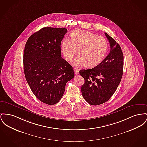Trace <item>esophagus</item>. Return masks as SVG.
I'll return each mask as SVG.
<instances>
[{
    "instance_id": "1",
    "label": "esophagus",
    "mask_w": 147,
    "mask_h": 147,
    "mask_svg": "<svg viewBox=\"0 0 147 147\" xmlns=\"http://www.w3.org/2000/svg\"><path fill=\"white\" fill-rule=\"evenodd\" d=\"M74 73H75L76 75H77L79 74V69L76 68H74Z\"/></svg>"
}]
</instances>
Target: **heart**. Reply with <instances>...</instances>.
<instances>
[{"label":"heart","mask_w":147,"mask_h":147,"mask_svg":"<svg viewBox=\"0 0 147 147\" xmlns=\"http://www.w3.org/2000/svg\"><path fill=\"white\" fill-rule=\"evenodd\" d=\"M108 48L106 39L102 36L85 30H75L70 35V40L65 38L61 43V51L65 59L73 61V65L93 67L103 60Z\"/></svg>","instance_id":"obj_1"}]
</instances>
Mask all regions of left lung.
<instances>
[{"instance_id":"obj_1","label":"left lung","mask_w":147,"mask_h":147,"mask_svg":"<svg viewBox=\"0 0 147 147\" xmlns=\"http://www.w3.org/2000/svg\"><path fill=\"white\" fill-rule=\"evenodd\" d=\"M105 35L111 47L108 55L94 68L79 71L85 80L81 88L82 95L93 105L108 101L115 92L123 76L124 59L121 47L107 33Z\"/></svg>"}]
</instances>
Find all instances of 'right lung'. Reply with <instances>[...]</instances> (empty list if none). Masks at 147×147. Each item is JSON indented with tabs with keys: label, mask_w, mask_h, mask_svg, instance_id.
Here are the masks:
<instances>
[{
	"label": "right lung",
	"mask_w": 147,
	"mask_h": 147,
	"mask_svg": "<svg viewBox=\"0 0 147 147\" xmlns=\"http://www.w3.org/2000/svg\"><path fill=\"white\" fill-rule=\"evenodd\" d=\"M67 29L45 27L32 35L25 45L24 71L35 96L48 105L57 103L66 83L74 78L73 67L61 57V42Z\"/></svg>",
	"instance_id": "add662e5"
}]
</instances>
